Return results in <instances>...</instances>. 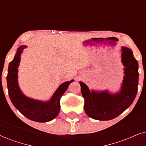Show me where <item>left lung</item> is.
<instances>
[{
	"instance_id": "obj_1",
	"label": "left lung",
	"mask_w": 146,
	"mask_h": 146,
	"mask_svg": "<svg viewBox=\"0 0 146 146\" xmlns=\"http://www.w3.org/2000/svg\"><path fill=\"white\" fill-rule=\"evenodd\" d=\"M121 52V62L125 67V76L118 92L111 93L108 90H89L84 82H79L84 99V110L87 116L93 119H114L128 108L135 98L139 80L138 62L129 48L122 46Z\"/></svg>"
}]
</instances>
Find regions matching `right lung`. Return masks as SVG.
I'll return each instance as SVG.
<instances>
[{"label": "right lung", "mask_w": 146, "mask_h": 146, "mask_svg": "<svg viewBox=\"0 0 146 146\" xmlns=\"http://www.w3.org/2000/svg\"><path fill=\"white\" fill-rule=\"evenodd\" d=\"M26 45H21L17 48L14 59L9 64L7 76L9 95L13 106L23 116L28 119L38 123H46L53 120L60 111V99L68 89V86L74 80L65 82L61 84L51 98L43 102L28 98L21 91L18 84V67L21 55Z\"/></svg>", "instance_id": "add662e5"}]
</instances>
